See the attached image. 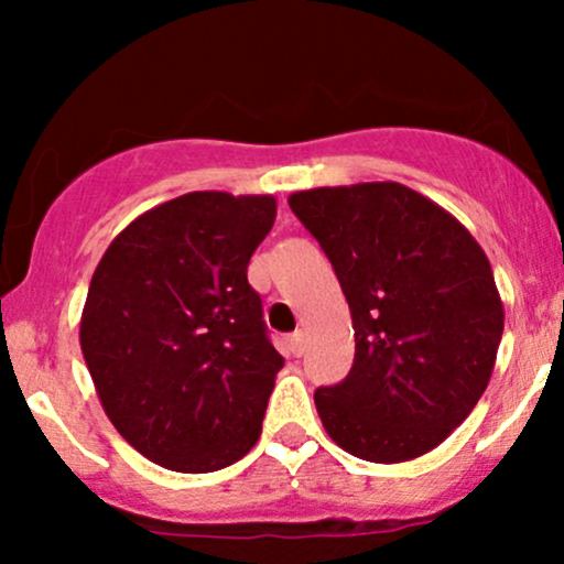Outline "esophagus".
Instances as JSON below:
<instances>
[{"instance_id":"esophagus-1","label":"esophagus","mask_w":564,"mask_h":564,"mask_svg":"<svg viewBox=\"0 0 564 564\" xmlns=\"http://www.w3.org/2000/svg\"><path fill=\"white\" fill-rule=\"evenodd\" d=\"M289 345H291V355H296V358H300V355L304 352V334L302 332L291 334Z\"/></svg>"}]
</instances>
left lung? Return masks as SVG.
Returning <instances> with one entry per match:
<instances>
[{
	"instance_id": "1",
	"label": "left lung",
	"mask_w": 564,
	"mask_h": 564,
	"mask_svg": "<svg viewBox=\"0 0 564 564\" xmlns=\"http://www.w3.org/2000/svg\"><path fill=\"white\" fill-rule=\"evenodd\" d=\"M289 206L352 315L355 364L315 392L328 437L373 464L424 456L469 416L496 366L503 304L482 246L400 183L313 187Z\"/></svg>"
}]
</instances>
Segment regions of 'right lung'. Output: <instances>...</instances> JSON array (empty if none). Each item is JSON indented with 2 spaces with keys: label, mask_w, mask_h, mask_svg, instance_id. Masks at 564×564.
Listing matches in <instances>:
<instances>
[{
  "label": "right lung",
  "mask_w": 564,
  "mask_h": 564,
  "mask_svg": "<svg viewBox=\"0 0 564 564\" xmlns=\"http://www.w3.org/2000/svg\"><path fill=\"white\" fill-rule=\"evenodd\" d=\"M273 196L196 191L127 225L97 262L79 341L119 435L164 469L230 467L262 435L283 358L246 268Z\"/></svg>",
  "instance_id": "add662e5"
}]
</instances>
